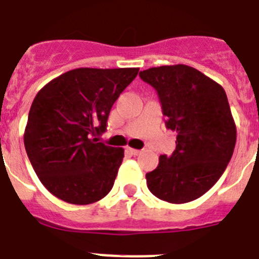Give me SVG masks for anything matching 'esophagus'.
Listing matches in <instances>:
<instances>
[{
  "mask_svg": "<svg viewBox=\"0 0 259 259\" xmlns=\"http://www.w3.org/2000/svg\"><path fill=\"white\" fill-rule=\"evenodd\" d=\"M127 150H128V153H131L132 155H139V154L141 153V151L137 150V149H132V148H128Z\"/></svg>",
  "mask_w": 259,
  "mask_h": 259,
  "instance_id": "34e87169",
  "label": "esophagus"
}]
</instances>
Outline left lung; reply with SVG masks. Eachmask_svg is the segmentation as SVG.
<instances>
[{
    "label": "left lung",
    "mask_w": 259,
    "mask_h": 259,
    "mask_svg": "<svg viewBox=\"0 0 259 259\" xmlns=\"http://www.w3.org/2000/svg\"><path fill=\"white\" fill-rule=\"evenodd\" d=\"M158 92L165 127L177 134L172 155L159 156L146 173L149 190L162 200H195L220 180L234 153L236 125L225 90L195 68L177 64L140 72Z\"/></svg>",
    "instance_id": "1"
}]
</instances>
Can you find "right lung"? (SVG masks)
Returning <instances> with one entry per match:
<instances>
[{
  "instance_id": "1",
  "label": "right lung",
  "mask_w": 259,
  "mask_h": 259,
  "mask_svg": "<svg viewBox=\"0 0 259 259\" xmlns=\"http://www.w3.org/2000/svg\"><path fill=\"white\" fill-rule=\"evenodd\" d=\"M139 68H78L49 82L33 100L24 146L39 181L77 205L103 199L113 187L124 150L99 142L109 113Z\"/></svg>"
}]
</instances>
